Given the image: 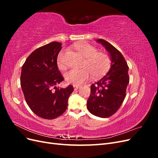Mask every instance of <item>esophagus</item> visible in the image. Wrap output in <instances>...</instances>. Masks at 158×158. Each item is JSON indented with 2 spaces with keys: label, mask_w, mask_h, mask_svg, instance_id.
Segmentation results:
<instances>
[{
  "label": "esophagus",
  "mask_w": 158,
  "mask_h": 158,
  "mask_svg": "<svg viewBox=\"0 0 158 158\" xmlns=\"http://www.w3.org/2000/svg\"><path fill=\"white\" fill-rule=\"evenodd\" d=\"M73 87H74V89H78L80 88L79 85H74Z\"/></svg>",
  "instance_id": "1"
}]
</instances>
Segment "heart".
I'll return each instance as SVG.
<instances>
[{
  "label": "heart",
  "mask_w": 158,
  "mask_h": 158,
  "mask_svg": "<svg viewBox=\"0 0 158 158\" xmlns=\"http://www.w3.org/2000/svg\"><path fill=\"white\" fill-rule=\"evenodd\" d=\"M75 48L85 59L82 69H72L65 74L66 81L76 85L82 84L92 75L98 78L106 74L111 66V58L106 52L98 51L96 47L87 43L76 44ZM64 51H61L57 58V64L60 69H64Z\"/></svg>",
  "instance_id": "1"
}]
</instances>
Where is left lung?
Instances as JSON below:
<instances>
[{
	"instance_id": "1",
	"label": "left lung",
	"mask_w": 158,
	"mask_h": 158,
	"mask_svg": "<svg viewBox=\"0 0 158 158\" xmlns=\"http://www.w3.org/2000/svg\"><path fill=\"white\" fill-rule=\"evenodd\" d=\"M96 41L109 52L111 65L106 75L91 85L87 108L94 115L107 118L117 111L126 97L128 66L121 52L111 44L102 39Z\"/></svg>"
}]
</instances>
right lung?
<instances>
[{
    "instance_id": "right-lung-1",
    "label": "right lung",
    "mask_w": 158,
    "mask_h": 158,
    "mask_svg": "<svg viewBox=\"0 0 158 158\" xmlns=\"http://www.w3.org/2000/svg\"><path fill=\"white\" fill-rule=\"evenodd\" d=\"M62 44L51 42L33 51L22 68L20 84L26 102L37 116L53 119L61 115L68 106L73 85L57 88L64 80L57 66V56Z\"/></svg>"
}]
</instances>
